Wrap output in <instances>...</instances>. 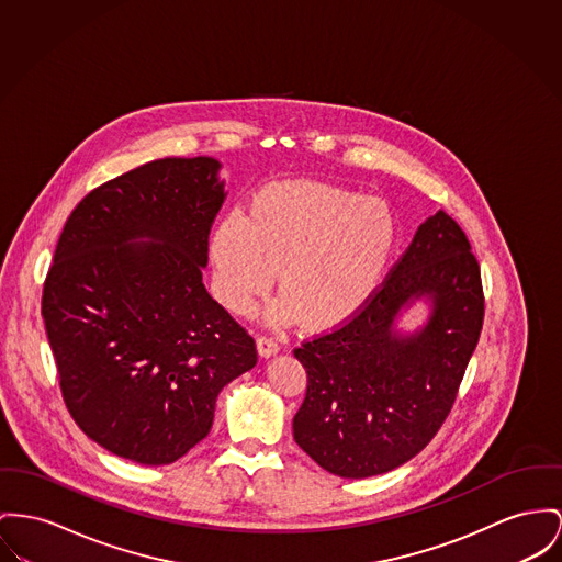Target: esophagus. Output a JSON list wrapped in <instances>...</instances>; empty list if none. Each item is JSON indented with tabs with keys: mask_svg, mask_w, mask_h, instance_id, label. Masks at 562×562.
Masks as SVG:
<instances>
[{
	"mask_svg": "<svg viewBox=\"0 0 562 562\" xmlns=\"http://www.w3.org/2000/svg\"><path fill=\"white\" fill-rule=\"evenodd\" d=\"M256 342H258V353L262 358H270V356H274L281 349V345L272 337H258Z\"/></svg>",
	"mask_w": 562,
	"mask_h": 562,
	"instance_id": "34e87169",
	"label": "esophagus"
}]
</instances>
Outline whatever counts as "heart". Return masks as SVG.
Listing matches in <instances>:
<instances>
[{"label":"heart","mask_w":562,"mask_h":562,"mask_svg":"<svg viewBox=\"0 0 562 562\" xmlns=\"http://www.w3.org/2000/svg\"><path fill=\"white\" fill-rule=\"evenodd\" d=\"M398 245L387 204L326 183L263 189L247 222L227 215L211 238V258L225 304L249 313L279 272L283 296L268 317L313 326L349 317L385 279Z\"/></svg>","instance_id":"obj_1"}]
</instances>
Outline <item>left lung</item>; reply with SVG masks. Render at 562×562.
<instances>
[{"label":"left lung","mask_w":562,"mask_h":562,"mask_svg":"<svg viewBox=\"0 0 562 562\" xmlns=\"http://www.w3.org/2000/svg\"><path fill=\"white\" fill-rule=\"evenodd\" d=\"M417 299L429 302V319L403 334L395 322ZM482 324L480 263L462 227L437 211L351 319L294 349L308 379L296 443L347 480L405 464L451 412Z\"/></svg>","instance_id":"1"}]
</instances>
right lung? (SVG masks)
Segmentation results:
<instances>
[{
	"label": "right lung",
	"instance_id": "obj_1",
	"mask_svg": "<svg viewBox=\"0 0 562 562\" xmlns=\"http://www.w3.org/2000/svg\"><path fill=\"white\" fill-rule=\"evenodd\" d=\"M213 157H166L87 193L59 236L42 317L66 407L98 446L170 464L258 362L256 340L202 283L225 200Z\"/></svg>",
	"mask_w": 562,
	"mask_h": 562
}]
</instances>
